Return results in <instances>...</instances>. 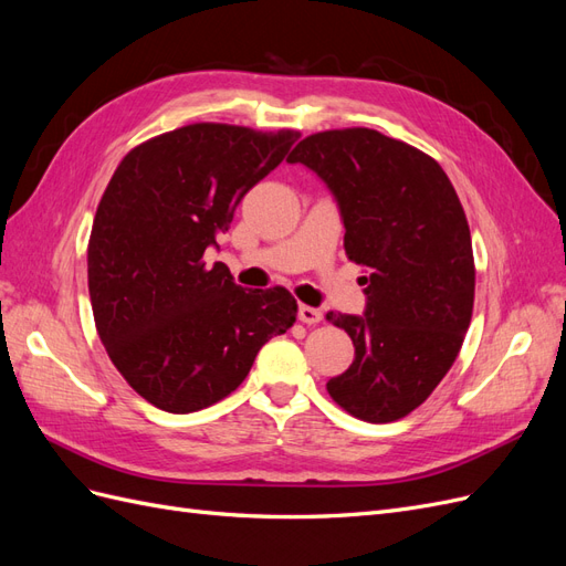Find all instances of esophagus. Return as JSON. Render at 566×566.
Masks as SVG:
<instances>
[{"mask_svg":"<svg viewBox=\"0 0 566 566\" xmlns=\"http://www.w3.org/2000/svg\"><path fill=\"white\" fill-rule=\"evenodd\" d=\"M297 318H300L302 323H306V325H316V323L323 321V312H321V310H314V306L302 304L300 310H297Z\"/></svg>","mask_w":566,"mask_h":566,"instance_id":"34e87169","label":"esophagus"}]
</instances>
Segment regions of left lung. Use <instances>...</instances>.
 Instances as JSON below:
<instances>
[{
  "instance_id": "left-lung-1",
  "label": "left lung",
  "mask_w": 566,
  "mask_h": 566,
  "mask_svg": "<svg viewBox=\"0 0 566 566\" xmlns=\"http://www.w3.org/2000/svg\"><path fill=\"white\" fill-rule=\"evenodd\" d=\"M287 163L328 188L349 260L366 269L364 314H328L354 364L325 387L358 420H399L434 391L470 328L472 238L455 188L422 150L366 127L306 136Z\"/></svg>"
}]
</instances>
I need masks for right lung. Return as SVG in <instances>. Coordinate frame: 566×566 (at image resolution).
Segmentation results:
<instances>
[{"mask_svg": "<svg viewBox=\"0 0 566 566\" xmlns=\"http://www.w3.org/2000/svg\"><path fill=\"white\" fill-rule=\"evenodd\" d=\"M297 132L200 123L129 150L98 202L87 276L101 342L123 378L167 413L208 408L297 316L285 287L245 290L202 254Z\"/></svg>", "mask_w": 566, "mask_h": 566, "instance_id": "1", "label": "right lung"}]
</instances>
